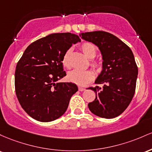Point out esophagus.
<instances>
[{
  "label": "esophagus",
  "mask_w": 152,
  "mask_h": 152,
  "mask_svg": "<svg viewBox=\"0 0 152 152\" xmlns=\"http://www.w3.org/2000/svg\"><path fill=\"white\" fill-rule=\"evenodd\" d=\"M78 90H79L80 91H84V90H85V88H83V87H78Z\"/></svg>",
  "instance_id": "obj_1"
}]
</instances>
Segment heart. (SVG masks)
I'll list each match as a JSON object with an SVG mask.
<instances>
[{
	"label": "heart",
	"instance_id": "b5f03b06",
	"mask_svg": "<svg viewBox=\"0 0 152 152\" xmlns=\"http://www.w3.org/2000/svg\"><path fill=\"white\" fill-rule=\"evenodd\" d=\"M81 49L83 54L89 59H93L97 54V49L94 44L90 42H85L81 46ZM72 49H68L62 57V64L64 67H70V54ZM92 66L94 68H98V64L96 62H92ZM94 75L93 73L90 70H80V69H74L69 72L67 75V80L71 83H75L77 85H87L93 80Z\"/></svg>",
	"mask_w": 152,
	"mask_h": 152
}]
</instances>
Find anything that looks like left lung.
<instances>
[{"instance_id":"8db88e82","label":"left lung","mask_w":152,"mask_h":152,"mask_svg":"<svg viewBox=\"0 0 152 152\" xmlns=\"http://www.w3.org/2000/svg\"><path fill=\"white\" fill-rule=\"evenodd\" d=\"M98 47L103 59L101 72L95 83L103 86L90 88L96 95L88 103L90 110L105 118L118 116L130 104L136 90L138 67L131 49L108 32H85L80 34Z\"/></svg>"}]
</instances>
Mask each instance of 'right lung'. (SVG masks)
<instances>
[{
    "label": "right lung",
    "instance_id": "right-lung-1",
    "mask_svg": "<svg viewBox=\"0 0 152 152\" xmlns=\"http://www.w3.org/2000/svg\"><path fill=\"white\" fill-rule=\"evenodd\" d=\"M80 41L74 34H52L31 44L17 63V98L23 110L35 120L52 121L67 110L78 88L74 83L58 82L66 76L62 57L73 44Z\"/></svg>",
    "mask_w": 152,
    "mask_h": 152
}]
</instances>
